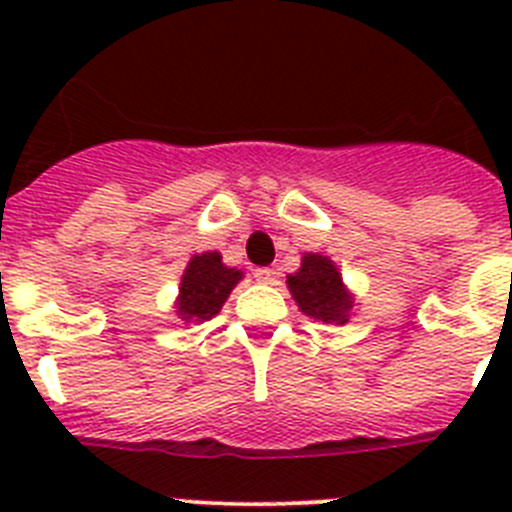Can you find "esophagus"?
Masks as SVG:
<instances>
[{
	"instance_id": "obj_1",
	"label": "esophagus",
	"mask_w": 512,
	"mask_h": 512,
	"mask_svg": "<svg viewBox=\"0 0 512 512\" xmlns=\"http://www.w3.org/2000/svg\"><path fill=\"white\" fill-rule=\"evenodd\" d=\"M253 277H256V282L269 284V282H274V277H277V271L269 269V266H259V269H253Z\"/></svg>"
}]
</instances>
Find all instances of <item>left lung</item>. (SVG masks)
I'll list each match as a JSON object with an SVG mask.
<instances>
[{
  "instance_id": "1",
  "label": "left lung",
  "mask_w": 512,
  "mask_h": 512,
  "mask_svg": "<svg viewBox=\"0 0 512 512\" xmlns=\"http://www.w3.org/2000/svg\"><path fill=\"white\" fill-rule=\"evenodd\" d=\"M287 287L297 307L325 325H346L354 312V292L343 284L336 261L323 253H305L300 269L287 277Z\"/></svg>"
}]
</instances>
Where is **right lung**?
<instances>
[{
  "label": "right lung",
  "mask_w": 512,
  "mask_h": 512,
  "mask_svg": "<svg viewBox=\"0 0 512 512\" xmlns=\"http://www.w3.org/2000/svg\"><path fill=\"white\" fill-rule=\"evenodd\" d=\"M241 279L243 271L225 266L223 256L217 251L194 253L184 269L174 302L176 318L187 325L215 318Z\"/></svg>",
  "instance_id": "1"
}]
</instances>
